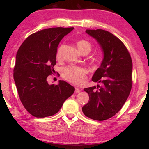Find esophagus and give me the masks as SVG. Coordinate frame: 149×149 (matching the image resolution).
I'll return each mask as SVG.
<instances>
[{"label":"esophagus","instance_id":"obj_1","mask_svg":"<svg viewBox=\"0 0 149 149\" xmlns=\"http://www.w3.org/2000/svg\"><path fill=\"white\" fill-rule=\"evenodd\" d=\"M81 91V89L78 88V87H75V91H74V93H78Z\"/></svg>","mask_w":149,"mask_h":149}]
</instances>
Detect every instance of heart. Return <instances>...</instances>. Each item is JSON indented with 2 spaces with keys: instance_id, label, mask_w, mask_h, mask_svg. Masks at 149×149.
Masks as SVG:
<instances>
[{
  "instance_id": "1",
  "label": "heart",
  "mask_w": 149,
  "mask_h": 149,
  "mask_svg": "<svg viewBox=\"0 0 149 149\" xmlns=\"http://www.w3.org/2000/svg\"><path fill=\"white\" fill-rule=\"evenodd\" d=\"M77 47L82 54L90 52L91 45L85 40H80L77 42ZM56 59L60 60L62 58V46H60L56 51ZM87 74V70L83 67L68 66L62 70V77L65 80L75 85H81L84 83Z\"/></svg>"
}]
</instances>
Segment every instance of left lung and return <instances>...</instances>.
Wrapping results in <instances>:
<instances>
[{"mask_svg":"<svg viewBox=\"0 0 149 149\" xmlns=\"http://www.w3.org/2000/svg\"><path fill=\"white\" fill-rule=\"evenodd\" d=\"M85 32L101 46L104 59L92 77V81L102 85L84 89L89 99L82 111L91 119L104 121L115 115L129 96L132 87V61L123 42L111 32L101 29Z\"/></svg>","mask_w":149,"mask_h":149,"instance_id":"8db88e82","label":"left lung"}]
</instances>
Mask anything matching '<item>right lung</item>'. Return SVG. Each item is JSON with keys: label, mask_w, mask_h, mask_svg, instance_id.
<instances>
[{"label": "right lung", "mask_w": 149, "mask_h": 149, "mask_svg": "<svg viewBox=\"0 0 149 149\" xmlns=\"http://www.w3.org/2000/svg\"><path fill=\"white\" fill-rule=\"evenodd\" d=\"M74 28H50L30 34L16 55L13 78L22 104L30 115L44 118L56 114L74 87L64 81L49 85L55 72L56 51L60 40Z\"/></svg>", "instance_id": "obj_1"}]
</instances>
